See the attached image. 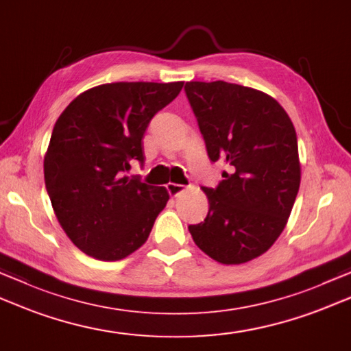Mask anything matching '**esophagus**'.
Masks as SVG:
<instances>
[{"label":"esophagus","instance_id":"obj_1","mask_svg":"<svg viewBox=\"0 0 351 351\" xmlns=\"http://www.w3.org/2000/svg\"><path fill=\"white\" fill-rule=\"evenodd\" d=\"M166 189H167V191H169V195L170 196H178L181 193V191H184V185H181V184H175V182H169L167 185H166Z\"/></svg>","mask_w":351,"mask_h":351}]
</instances>
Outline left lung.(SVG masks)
I'll return each mask as SVG.
<instances>
[{"label":"left lung","instance_id":"obj_1","mask_svg":"<svg viewBox=\"0 0 351 351\" xmlns=\"http://www.w3.org/2000/svg\"><path fill=\"white\" fill-rule=\"evenodd\" d=\"M185 95L210 161L228 164L208 197L204 222L189 225L195 243L223 265L262 256L276 242L300 189L295 128L277 100L228 82H187Z\"/></svg>","mask_w":351,"mask_h":351}]
</instances>
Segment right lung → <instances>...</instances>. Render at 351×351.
Returning <instances> with one entry per match:
<instances>
[{"mask_svg":"<svg viewBox=\"0 0 351 351\" xmlns=\"http://www.w3.org/2000/svg\"><path fill=\"white\" fill-rule=\"evenodd\" d=\"M184 82H117L75 97L53 128L45 160L47 193L71 242L103 262L128 257L146 242L166 207L164 187L129 178L144 162L141 140Z\"/></svg>","mask_w":351,"mask_h":351,"instance_id":"1","label":"right lung"}]
</instances>
